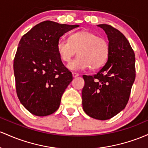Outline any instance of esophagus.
Returning a JSON list of instances; mask_svg holds the SVG:
<instances>
[{
	"label": "esophagus",
	"instance_id": "obj_1",
	"mask_svg": "<svg viewBox=\"0 0 148 148\" xmlns=\"http://www.w3.org/2000/svg\"><path fill=\"white\" fill-rule=\"evenodd\" d=\"M72 75H73V77H78V76H79V74L78 73H75V72H73L72 73Z\"/></svg>",
	"mask_w": 148,
	"mask_h": 148
}]
</instances>
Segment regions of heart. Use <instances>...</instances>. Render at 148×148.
I'll use <instances>...</instances> for the list:
<instances>
[{
	"mask_svg": "<svg viewBox=\"0 0 148 148\" xmlns=\"http://www.w3.org/2000/svg\"><path fill=\"white\" fill-rule=\"evenodd\" d=\"M56 49L61 60L69 63L75 54L78 56L68 67L72 71H81L87 68L99 69L107 61L110 45L106 38L99 37L89 31H81L70 36L69 40L60 39Z\"/></svg>",
	"mask_w": 148,
	"mask_h": 148,
	"instance_id": "heart-1",
	"label": "heart"
}]
</instances>
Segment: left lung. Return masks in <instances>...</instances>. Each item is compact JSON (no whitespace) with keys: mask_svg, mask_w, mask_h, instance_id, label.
<instances>
[{"mask_svg":"<svg viewBox=\"0 0 148 148\" xmlns=\"http://www.w3.org/2000/svg\"><path fill=\"white\" fill-rule=\"evenodd\" d=\"M105 31L110 45L107 62L94 75L82 76L83 110L92 118L106 120L127 106L136 77L135 54L119 30L99 24Z\"/></svg>","mask_w":148,"mask_h":148,"instance_id":"left-lung-1","label":"left lung"}]
</instances>
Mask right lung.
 Listing matches in <instances>:
<instances>
[{"mask_svg":"<svg viewBox=\"0 0 148 148\" xmlns=\"http://www.w3.org/2000/svg\"><path fill=\"white\" fill-rule=\"evenodd\" d=\"M78 26L45 21L21 38L13 64L16 91L33 114L47 116L59 108L73 75L63 64L56 45L65 33Z\"/></svg>","mask_w":148,"mask_h":148,"instance_id":"obj_1","label":"right lung"}]
</instances>
